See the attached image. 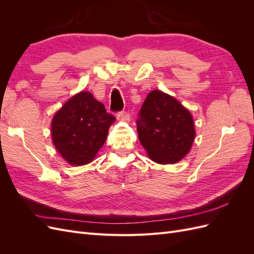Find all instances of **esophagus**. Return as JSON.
<instances>
[{
  "label": "esophagus",
  "mask_w": 254,
  "mask_h": 254,
  "mask_svg": "<svg viewBox=\"0 0 254 254\" xmlns=\"http://www.w3.org/2000/svg\"><path fill=\"white\" fill-rule=\"evenodd\" d=\"M117 117H118L119 120H122V121H125V122L129 121V113L126 110H123V111L118 112L117 113Z\"/></svg>",
  "instance_id": "1"
}]
</instances>
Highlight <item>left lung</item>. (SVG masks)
<instances>
[{"label": "left lung", "instance_id": "obj_1", "mask_svg": "<svg viewBox=\"0 0 254 254\" xmlns=\"http://www.w3.org/2000/svg\"><path fill=\"white\" fill-rule=\"evenodd\" d=\"M137 117L139 140L152 161L172 164L188 155L195 139L194 122L190 111L176 98L153 90Z\"/></svg>", "mask_w": 254, "mask_h": 254}]
</instances>
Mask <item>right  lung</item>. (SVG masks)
<instances>
[{"instance_id":"1","label":"right lung","mask_w":254,"mask_h":254,"mask_svg":"<svg viewBox=\"0 0 254 254\" xmlns=\"http://www.w3.org/2000/svg\"><path fill=\"white\" fill-rule=\"evenodd\" d=\"M115 118L89 92L67 101L52 121V139L56 149L72 165L90 163L105 144Z\"/></svg>"}]
</instances>
